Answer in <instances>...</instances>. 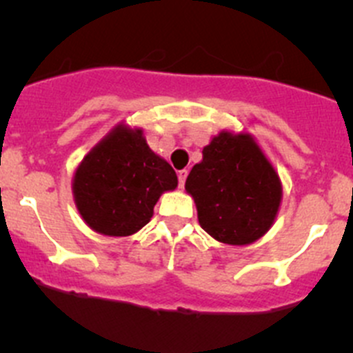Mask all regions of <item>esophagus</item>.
Masks as SVG:
<instances>
[{
	"mask_svg": "<svg viewBox=\"0 0 353 353\" xmlns=\"http://www.w3.org/2000/svg\"><path fill=\"white\" fill-rule=\"evenodd\" d=\"M177 177H179V188H184V183H186V177H188V170H179L177 172Z\"/></svg>",
	"mask_w": 353,
	"mask_h": 353,
	"instance_id": "1",
	"label": "esophagus"
}]
</instances>
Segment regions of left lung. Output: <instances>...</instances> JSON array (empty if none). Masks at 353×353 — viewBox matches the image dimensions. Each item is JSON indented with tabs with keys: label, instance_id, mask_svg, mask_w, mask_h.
Segmentation results:
<instances>
[{
	"label": "left lung",
	"instance_id": "left-lung-1",
	"mask_svg": "<svg viewBox=\"0 0 353 353\" xmlns=\"http://www.w3.org/2000/svg\"><path fill=\"white\" fill-rule=\"evenodd\" d=\"M186 191L196 203L203 230L223 244L245 245L265 236L282 201V183L248 133L222 131L203 148Z\"/></svg>",
	"mask_w": 353,
	"mask_h": 353
}]
</instances>
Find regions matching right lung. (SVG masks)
I'll use <instances>...</instances> for the list:
<instances>
[{"label": "right lung", "mask_w": 353, "mask_h": 353, "mask_svg": "<svg viewBox=\"0 0 353 353\" xmlns=\"http://www.w3.org/2000/svg\"><path fill=\"white\" fill-rule=\"evenodd\" d=\"M177 188L172 167L147 145L141 130L114 128L74 170L73 196L81 219L104 236L124 237L150 222L160 194Z\"/></svg>", "instance_id": "obj_1"}]
</instances>
